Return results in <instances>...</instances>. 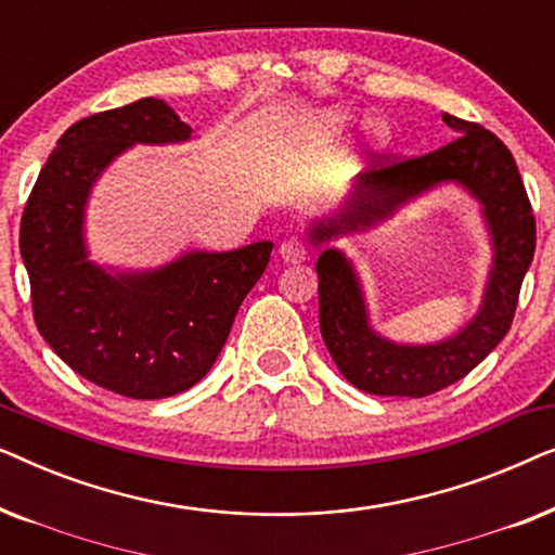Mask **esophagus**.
I'll return each mask as SVG.
<instances>
[{"instance_id":"esophagus-1","label":"esophagus","mask_w":555,"mask_h":555,"mask_svg":"<svg viewBox=\"0 0 555 555\" xmlns=\"http://www.w3.org/2000/svg\"><path fill=\"white\" fill-rule=\"evenodd\" d=\"M280 257H283L285 262L308 260V245L300 237H287L283 240V245H280Z\"/></svg>"}]
</instances>
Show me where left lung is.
Wrapping results in <instances>:
<instances>
[{
	"label": "left lung",
	"instance_id": "obj_1",
	"mask_svg": "<svg viewBox=\"0 0 555 555\" xmlns=\"http://www.w3.org/2000/svg\"><path fill=\"white\" fill-rule=\"evenodd\" d=\"M460 135L422 156H378L361 177L359 194L344 217L315 224V245L344 232H356L391 215L401 202L439 181H460L482 202L495 268L473 323L435 346H397L378 338L366 323L361 287L338 249L318 257V306L325 346L356 389L376 397H429L465 378L511 331L522 278L535 253V217L511 149L473 120L447 116Z\"/></svg>",
	"mask_w": 555,
	"mask_h": 555
}]
</instances>
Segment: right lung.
Returning a JSON list of instances; mask_svg holds the SVG:
<instances>
[{
    "instance_id": "obj_1",
    "label": "right lung",
    "mask_w": 555,
    "mask_h": 555,
    "mask_svg": "<svg viewBox=\"0 0 555 555\" xmlns=\"http://www.w3.org/2000/svg\"><path fill=\"white\" fill-rule=\"evenodd\" d=\"M189 133L158 98L80 118L60 135L22 211L20 253L37 331L75 374L120 397L164 399L192 389L270 262L272 242L189 253L128 278L86 260L82 207L98 173L131 143L184 141Z\"/></svg>"
}]
</instances>
